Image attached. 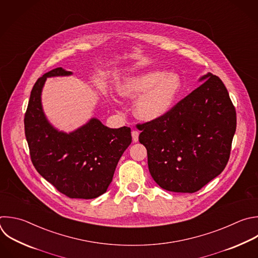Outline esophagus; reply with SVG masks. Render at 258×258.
Listing matches in <instances>:
<instances>
[{"mask_svg": "<svg viewBox=\"0 0 258 258\" xmlns=\"http://www.w3.org/2000/svg\"><path fill=\"white\" fill-rule=\"evenodd\" d=\"M139 135H140V133H139L138 131H133V132H132V136H133V141H134L135 143H137V142L139 141Z\"/></svg>", "mask_w": 258, "mask_h": 258, "instance_id": "1", "label": "esophagus"}]
</instances>
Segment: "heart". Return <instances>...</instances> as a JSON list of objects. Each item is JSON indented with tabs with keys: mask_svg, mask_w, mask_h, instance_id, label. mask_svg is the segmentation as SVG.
I'll return each instance as SVG.
<instances>
[{
	"mask_svg": "<svg viewBox=\"0 0 258 258\" xmlns=\"http://www.w3.org/2000/svg\"><path fill=\"white\" fill-rule=\"evenodd\" d=\"M180 87L181 81L177 74L149 70L123 77L116 84V91L123 98L139 97L134 105L136 117L143 121H154L172 107Z\"/></svg>",
	"mask_w": 258,
	"mask_h": 258,
	"instance_id": "b5f03b06",
	"label": "heart"
}]
</instances>
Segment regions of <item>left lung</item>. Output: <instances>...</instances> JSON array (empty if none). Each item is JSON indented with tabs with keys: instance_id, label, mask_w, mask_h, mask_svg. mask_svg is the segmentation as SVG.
Segmentation results:
<instances>
[{
	"instance_id": "left-lung-1",
	"label": "left lung",
	"mask_w": 258,
	"mask_h": 258,
	"mask_svg": "<svg viewBox=\"0 0 258 258\" xmlns=\"http://www.w3.org/2000/svg\"><path fill=\"white\" fill-rule=\"evenodd\" d=\"M204 82L161 118L139 124L149 171L168 191L196 192L225 169L236 131V110L222 80Z\"/></svg>"
}]
</instances>
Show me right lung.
Returning a JSON list of instances; mask_svg holds the SVG:
<instances>
[{"label": "right lung", "instance_id": "add662e5", "mask_svg": "<svg viewBox=\"0 0 258 258\" xmlns=\"http://www.w3.org/2000/svg\"><path fill=\"white\" fill-rule=\"evenodd\" d=\"M72 74L56 68L36 81L24 117L25 136L31 161L45 180L70 199L91 200L106 192L132 135L127 126L109 128L95 117L69 134L47 120L41 104L46 79Z\"/></svg>", "mask_w": 258, "mask_h": 258}]
</instances>
